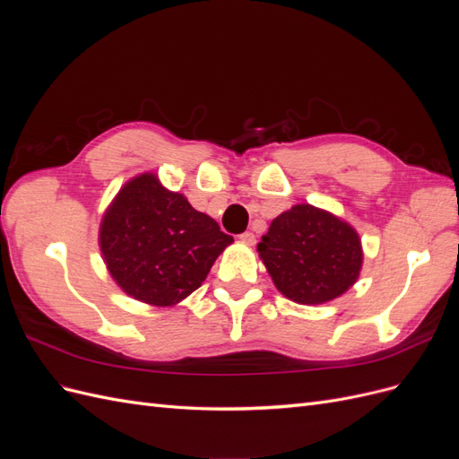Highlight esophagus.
<instances>
[{
	"label": "esophagus",
	"mask_w": 459,
	"mask_h": 459,
	"mask_svg": "<svg viewBox=\"0 0 459 459\" xmlns=\"http://www.w3.org/2000/svg\"><path fill=\"white\" fill-rule=\"evenodd\" d=\"M239 239H241L243 243H247V245H255V243H256V235H255L253 231H245V233L239 235Z\"/></svg>",
	"instance_id": "esophagus-1"
}]
</instances>
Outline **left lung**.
<instances>
[{"label": "left lung", "mask_w": 459, "mask_h": 459, "mask_svg": "<svg viewBox=\"0 0 459 459\" xmlns=\"http://www.w3.org/2000/svg\"><path fill=\"white\" fill-rule=\"evenodd\" d=\"M256 248L277 290L308 307L344 295L364 262L362 241L349 221L308 203L272 220Z\"/></svg>", "instance_id": "8db88e82"}]
</instances>
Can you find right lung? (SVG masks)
I'll use <instances>...</instances> for the list:
<instances>
[{"label": "right lung", "mask_w": 459, "mask_h": 459, "mask_svg": "<svg viewBox=\"0 0 459 459\" xmlns=\"http://www.w3.org/2000/svg\"><path fill=\"white\" fill-rule=\"evenodd\" d=\"M231 243L214 218L166 189L152 172L122 186L100 226L110 277L128 297L159 308L176 307L199 289Z\"/></svg>", "instance_id": "obj_1"}]
</instances>
